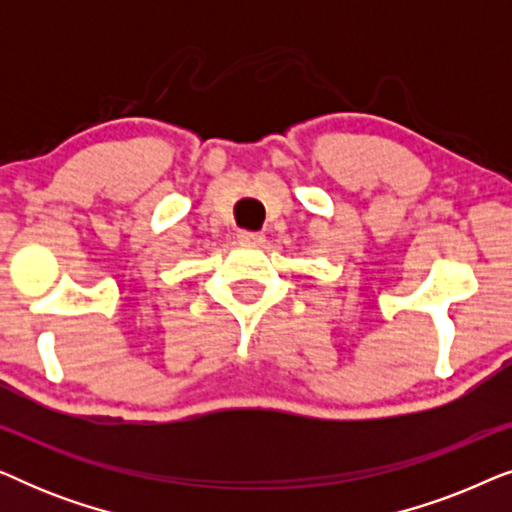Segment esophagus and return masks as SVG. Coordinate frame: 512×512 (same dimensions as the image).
Wrapping results in <instances>:
<instances>
[{"instance_id": "1", "label": "esophagus", "mask_w": 512, "mask_h": 512, "mask_svg": "<svg viewBox=\"0 0 512 512\" xmlns=\"http://www.w3.org/2000/svg\"><path fill=\"white\" fill-rule=\"evenodd\" d=\"M237 240H240V244L258 247V244L265 242V237H263V233H256V230H237Z\"/></svg>"}]
</instances>
